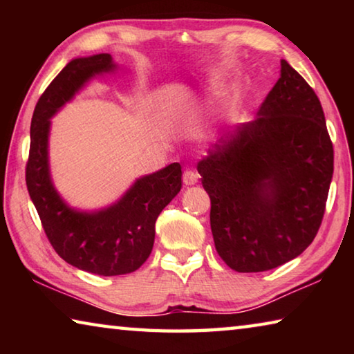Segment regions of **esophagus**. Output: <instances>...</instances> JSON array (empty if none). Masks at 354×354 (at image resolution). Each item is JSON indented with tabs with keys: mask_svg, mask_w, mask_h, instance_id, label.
Here are the masks:
<instances>
[{
	"mask_svg": "<svg viewBox=\"0 0 354 354\" xmlns=\"http://www.w3.org/2000/svg\"><path fill=\"white\" fill-rule=\"evenodd\" d=\"M198 179H200V175L195 170H185L184 171L183 181H184L185 185H194V184L198 183Z\"/></svg>",
	"mask_w": 354,
	"mask_h": 354,
	"instance_id": "esophagus-1",
	"label": "esophagus"
}]
</instances>
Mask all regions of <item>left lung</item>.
<instances>
[{
  "mask_svg": "<svg viewBox=\"0 0 354 354\" xmlns=\"http://www.w3.org/2000/svg\"><path fill=\"white\" fill-rule=\"evenodd\" d=\"M257 115L198 164L215 250L241 273L272 270L313 243L334 170L320 100L286 61Z\"/></svg>",
  "mask_w": 354,
  "mask_h": 354,
  "instance_id": "obj_1",
  "label": "left lung"
}]
</instances>
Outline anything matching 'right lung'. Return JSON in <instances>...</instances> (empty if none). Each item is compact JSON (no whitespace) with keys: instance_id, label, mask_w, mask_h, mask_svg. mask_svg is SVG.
<instances>
[{"instance_id":"obj_1","label":"right lung","mask_w":354,"mask_h":354,"mask_svg":"<svg viewBox=\"0 0 354 354\" xmlns=\"http://www.w3.org/2000/svg\"><path fill=\"white\" fill-rule=\"evenodd\" d=\"M112 68L111 55L73 59L65 65L35 104L26 162L29 196L51 247L70 266L101 277L136 272L148 259L156 220L183 187L181 165L173 162L137 179L118 203L92 214L70 209L53 187L48 170L50 118L84 82Z\"/></svg>"}]
</instances>
